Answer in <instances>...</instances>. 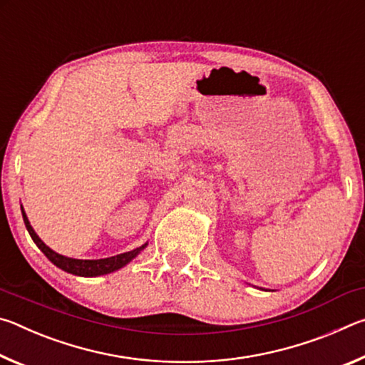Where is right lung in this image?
I'll use <instances>...</instances> for the list:
<instances>
[{
    "label": "right lung",
    "instance_id": "add662e5",
    "mask_svg": "<svg viewBox=\"0 0 365 365\" xmlns=\"http://www.w3.org/2000/svg\"><path fill=\"white\" fill-rule=\"evenodd\" d=\"M22 217H24V224H26L27 230L30 233V237H32L34 243L38 246L41 250L43 255H45L49 261H51L56 267L63 269L66 272H69L72 275H80V277H98V275H106L110 274V272L114 270H119L122 269L123 265H127L128 262L132 261L133 257H137L140 255L141 250L146 248V245H141L140 248L137 250H132L128 252H122V255H117V256H110L106 259H73V257H66L63 255H58L56 251H53L51 248H48V246L41 242V238L38 235L35 233V230L30 225V222L26 215V211H24L22 207Z\"/></svg>",
    "mask_w": 365,
    "mask_h": 365
}]
</instances>
